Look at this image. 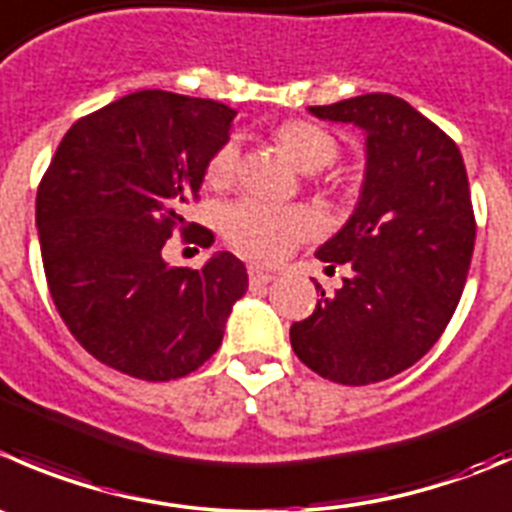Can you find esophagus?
I'll list each match as a JSON object with an SVG mask.
<instances>
[{
  "label": "esophagus",
  "mask_w": 512,
  "mask_h": 512,
  "mask_svg": "<svg viewBox=\"0 0 512 512\" xmlns=\"http://www.w3.org/2000/svg\"><path fill=\"white\" fill-rule=\"evenodd\" d=\"M247 275H250V285H267V282H272L275 280V275H272V272H267V270H262V267H257V265H252L250 270H247Z\"/></svg>",
  "instance_id": "34e87169"
}]
</instances>
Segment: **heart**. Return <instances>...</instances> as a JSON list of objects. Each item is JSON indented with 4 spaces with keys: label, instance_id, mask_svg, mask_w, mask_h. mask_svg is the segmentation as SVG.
<instances>
[{
    "label": "heart",
    "instance_id": "obj_1",
    "mask_svg": "<svg viewBox=\"0 0 512 512\" xmlns=\"http://www.w3.org/2000/svg\"><path fill=\"white\" fill-rule=\"evenodd\" d=\"M275 137L285 147L287 155L295 160V165L305 172H317L335 162L337 150H340L330 132L305 119L280 124ZM237 160H240V145L235 140H227L212 155L207 165V180L212 185L230 182L237 170ZM220 227L240 252L255 260L275 262L282 260L297 242L315 235L320 230V220L307 207H282L245 197L220 212Z\"/></svg>",
    "mask_w": 512,
    "mask_h": 512
}]
</instances>
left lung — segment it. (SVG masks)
Masks as SVG:
<instances>
[{
	"label": "left lung",
	"mask_w": 512,
	"mask_h": 512,
	"mask_svg": "<svg viewBox=\"0 0 512 512\" xmlns=\"http://www.w3.org/2000/svg\"><path fill=\"white\" fill-rule=\"evenodd\" d=\"M307 109L360 127L365 177L350 220L315 252L352 275L332 297L322 290L290 342L317 375L370 385L415 365L458 307L475 245L468 172L458 145L393 94Z\"/></svg>",
	"instance_id": "8db88e82"
}]
</instances>
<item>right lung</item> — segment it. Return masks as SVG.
<instances>
[{
  "label": "right lung",
  "instance_id": "add662e5",
  "mask_svg": "<svg viewBox=\"0 0 512 512\" xmlns=\"http://www.w3.org/2000/svg\"><path fill=\"white\" fill-rule=\"evenodd\" d=\"M235 109L142 89L77 119L37 192L49 292L74 340L104 365L150 382L175 380L222 345L247 270L230 252L170 267L162 247L212 155L230 140Z\"/></svg>",
  "mask_w": 512,
  "mask_h": 512
}]
</instances>
